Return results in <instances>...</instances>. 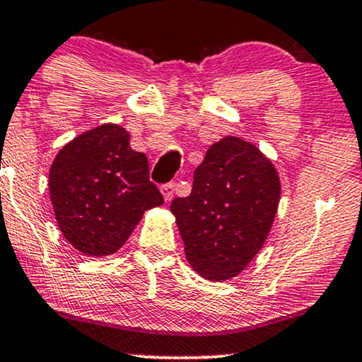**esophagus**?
Masks as SVG:
<instances>
[{"mask_svg":"<svg viewBox=\"0 0 362 362\" xmlns=\"http://www.w3.org/2000/svg\"><path fill=\"white\" fill-rule=\"evenodd\" d=\"M161 194H163V199L165 202H170L173 199V194H175V184H166L161 187Z\"/></svg>","mask_w":362,"mask_h":362,"instance_id":"1","label":"esophagus"}]
</instances>
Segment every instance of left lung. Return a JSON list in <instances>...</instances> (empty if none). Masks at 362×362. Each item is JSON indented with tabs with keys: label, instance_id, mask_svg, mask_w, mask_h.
Returning a JSON list of instances; mask_svg holds the SVG:
<instances>
[{
	"label": "left lung",
	"instance_id": "obj_1",
	"mask_svg": "<svg viewBox=\"0 0 362 362\" xmlns=\"http://www.w3.org/2000/svg\"><path fill=\"white\" fill-rule=\"evenodd\" d=\"M280 194L275 165L252 142H214L194 172L190 196L170 206L194 272L209 281L240 275L268 239Z\"/></svg>",
	"mask_w": 362,
	"mask_h": 362
}]
</instances>
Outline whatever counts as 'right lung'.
<instances>
[{
	"instance_id": "right-lung-1",
	"label": "right lung",
	"mask_w": 362,
	"mask_h": 362,
	"mask_svg": "<svg viewBox=\"0 0 362 362\" xmlns=\"http://www.w3.org/2000/svg\"><path fill=\"white\" fill-rule=\"evenodd\" d=\"M54 218L66 240L90 257L115 254L142 214L163 204L144 153L130 134L103 123L66 142L49 168Z\"/></svg>"
}]
</instances>
